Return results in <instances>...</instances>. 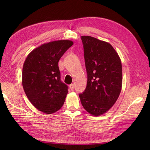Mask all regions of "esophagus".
<instances>
[{
	"mask_svg": "<svg viewBox=\"0 0 150 150\" xmlns=\"http://www.w3.org/2000/svg\"><path fill=\"white\" fill-rule=\"evenodd\" d=\"M69 88L71 89V90H73L74 89V84H71L69 85Z\"/></svg>",
	"mask_w": 150,
	"mask_h": 150,
	"instance_id": "34e87169",
	"label": "esophagus"
}]
</instances>
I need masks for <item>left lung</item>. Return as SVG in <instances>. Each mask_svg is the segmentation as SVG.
<instances>
[{"label":"left lung","mask_w":150,"mask_h":150,"mask_svg":"<svg viewBox=\"0 0 150 150\" xmlns=\"http://www.w3.org/2000/svg\"><path fill=\"white\" fill-rule=\"evenodd\" d=\"M81 38L88 82L79 97L86 111L98 116L108 111L119 97L122 86V62L109 42L89 36Z\"/></svg>","instance_id":"8db88e82"}]
</instances>
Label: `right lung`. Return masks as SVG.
<instances>
[{
	"instance_id": "right-lung-1",
	"label": "right lung",
	"mask_w": 150,
	"mask_h": 150,
	"mask_svg": "<svg viewBox=\"0 0 150 150\" xmlns=\"http://www.w3.org/2000/svg\"><path fill=\"white\" fill-rule=\"evenodd\" d=\"M73 44L70 40L51 41L39 46L27 57L22 68V86L39 111L51 114L64 105L68 87L60 80L58 62Z\"/></svg>"
}]
</instances>
